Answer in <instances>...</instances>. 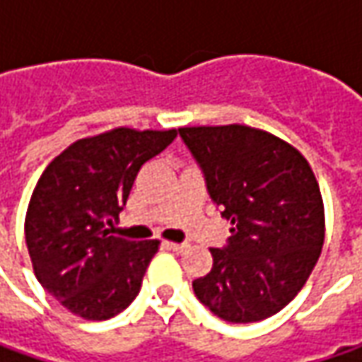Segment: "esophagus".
<instances>
[{
    "label": "esophagus",
    "instance_id": "34e87169",
    "mask_svg": "<svg viewBox=\"0 0 362 362\" xmlns=\"http://www.w3.org/2000/svg\"><path fill=\"white\" fill-rule=\"evenodd\" d=\"M165 247H167V250H173V252H183L187 245H185V243H177V242H165Z\"/></svg>",
    "mask_w": 362,
    "mask_h": 362
}]
</instances>
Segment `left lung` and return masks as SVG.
Returning <instances> with one entry per match:
<instances>
[{
    "label": "left lung",
    "instance_id": "obj_1",
    "mask_svg": "<svg viewBox=\"0 0 362 362\" xmlns=\"http://www.w3.org/2000/svg\"><path fill=\"white\" fill-rule=\"evenodd\" d=\"M231 221L214 268L193 280L203 306L245 325L280 313L306 284L325 243V203L298 148L245 124L179 129Z\"/></svg>",
    "mask_w": 362,
    "mask_h": 362
}]
</instances>
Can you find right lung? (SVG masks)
Listing matches in <instances>:
<instances>
[{
    "label": "right lung",
    "instance_id": "obj_1",
    "mask_svg": "<svg viewBox=\"0 0 362 362\" xmlns=\"http://www.w3.org/2000/svg\"><path fill=\"white\" fill-rule=\"evenodd\" d=\"M177 129L119 127L80 139L46 167L25 214V243L37 282L66 310L108 320L136 298L159 240L115 235L134 177L173 143Z\"/></svg>",
    "mask_w": 362,
    "mask_h": 362
}]
</instances>
